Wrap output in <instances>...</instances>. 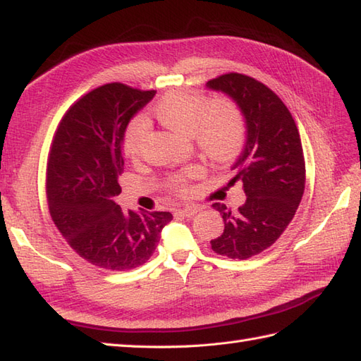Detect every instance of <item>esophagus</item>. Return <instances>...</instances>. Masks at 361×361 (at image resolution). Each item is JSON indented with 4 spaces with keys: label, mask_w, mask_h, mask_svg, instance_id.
Returning a JSON list of instances; mask_svg holds the SVG:
<instances>
[{
    "label": "esophagus",
    "mask_w": 361,
    "mask_h": 361,
    "mask_svg": "<svg viewBox=\"0 0 361 361\" xmlns=\"http://www.w3.org/2000/svg\"><path fill=\"white\" fill-rule=\"evenodd\" d=\"M198 210H200V207L198 206H186V207H183V209H178V214H181L183 216H186V218H192L193 215L195 214H198Z\"/></svg>",
    "instance_id": "obj_1"
}]
</instances>
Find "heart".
Instances as JSON below:
<instances>
[{"label": "heart", "mask_w": 361, "mask_h": 361, "mask_svg": "<svg viewBox=\"0 0 361 361\" xmlns=\"http://www.w3.org/2000/svg\"><path fill=\"white\" fill-rule=\"evenodd\" d=\"M151 116L164 128L190 135L200 151L214 163L235 160L247 138L243 109L226 96L207 102V97L200 92L171 91L152 106ZM146 137V123L135 120L123 138L125 154L137 157L143 149ZM200 173V168H188L172 175L168 184L173 192L184 193L188 192L189 180L197 178Z\"/></svg>", "instance_id": "b5f03b06"}]
</instances>
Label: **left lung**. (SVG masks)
Returning a JSON list of instances; mask_svg holds the SVG:
<instances>
[{"label":"left lung","instance_id":"8db88e82","mask_svg":"<svg viewBox=\"0 0 361 361\" xmlns=\"http://www.w3.org/2000/svg\"><path fill=\"white\" fill-rule=\"evenodd\" d=\"M241 106L247 123L244 151L233 164L230 184L243 181L245 202L236 212L215 202L224 232L212 250L230 259H248L273 245L291 223L305 190L300 134L281 97L262 82L226 73L207 82Z\"/></svg>","mask_w":361,"mask_h":361}]
</instances>
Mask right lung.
<instances>
[{"mask_svg": "<svg viewBox=\"0 0 361 361\" xmlns=\"http://www.w3.org/2000/svg\"><path fill=\"white\" fill-rule=\"evenodd\" d=\"M155 96L120 82L91 90L56 128L47 159L49 210L68 245L90 264L126 271L152 256L169 212H123L122 143L133 116Z\"/></svg>", "mask_w": 361, "mask_h": 361, "instance_id": "obj_1", "label": "right lung"}]
</instances>
